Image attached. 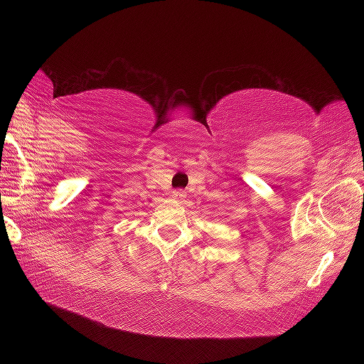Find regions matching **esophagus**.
I'll return each mask as SVG.
<instances>
[{
    "label": "esophagus",
    "mask_w": 364,
    "mask_h": 364,
    "mask_svg": "<svg viewBox=\"0 0 364 364\" xmlns=\"http://www.w3.org/2000/svg\"><path fill=\"white\" fill-rule=\"evenodd\" d=\"M184 196H186V194H184L183 189H176V191H173V193H171V197H173V199H183Z\"/></svg>",
    "instance_id": "obj_1"
}]
</instances>
